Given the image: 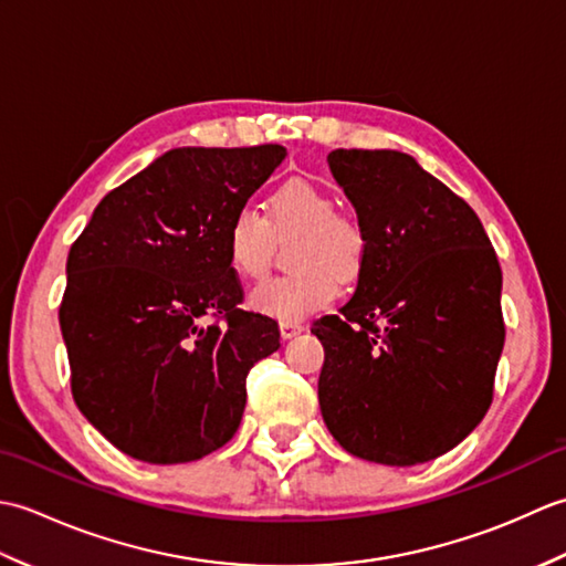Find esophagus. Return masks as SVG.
I'll list each match as a JSON object with an SVG mask.
<instances>
[{
	"label": "esophagus",
	"mask_w": 566,
	"mask_h": 566,
	"mask_svg": "<svg viewBox=\"0 0 566 566\" xmlns=\"http://www.w3.org/2000/svg\"><path fill=\"white\" fill-rule=\"evenodd\" d=\"M280 331H282V338L284 340H292V338H296L298 333H304L306 328L302 326V323H282Z\"/></svg>",
	"instance_id": "1"
}]
</instances>
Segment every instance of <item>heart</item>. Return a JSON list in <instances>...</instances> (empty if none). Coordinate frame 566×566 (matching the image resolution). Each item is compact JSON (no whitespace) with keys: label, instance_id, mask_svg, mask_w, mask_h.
<instances>
[{"label":"heart","instance_id":"b5f03b06","mask_svg":"<svg viewBox=\"0 0 566 566\" xmlns=\"http://www.w3.org/2000/svg\"><path fill=\"white\" fill-rule=\"evenodd\" d=\"M335 199L326 189L290 179L274 191L268 203V219L243 203L231 216L223 233L228 264L245 280H260L270 268L272 238L298 233L286 276L262 282L250 294V306L262 316L296 323L328 306L338 280L353 276L365 258V233L353 219L335 213Z\"/></svg>","mask_w":566,"mask_h":566}]
</instances>
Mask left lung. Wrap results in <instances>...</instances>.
I'll return each mask as SVG.
<instances>
[{"label": "left lung", "mask_w": 566, "mask_h": 566, "mask_svg": "<svg viewBox=\"0 0 566 566\" xmlns=\"http://www.w3.org/2000/svg\"><path fill=\"white\" fill-rule=\"evenodd\" d=\"M328 167L365 233L357 290L311 333L318 403L355 457L411 467L486 416L503 350L501 268L464 199L399 150H333Z\"/></svg>", "instance_id": "8db88e82"}]
</instances>
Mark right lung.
Segmentation results:
<instances>
[{
    "label": "right lung",
    "mask_w": 566,
    "mask_h": 566,
    "mask_svg": "<svg viewBox=\"0 0 566 566\" xmlns=\"http://www.w3.org/2000/svg\"><path fill=\"white\" fill-rule=\"evenodd\" d=\"M284 158L282 146L167 150L72 243L60 304L72 396L128 457L195 462L235 436L248 371L280 350V328L238 308L223 233Z\"/></svg>",
    "instance_id": "add662e5"
}]
</instances>
